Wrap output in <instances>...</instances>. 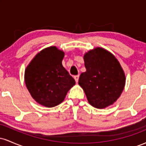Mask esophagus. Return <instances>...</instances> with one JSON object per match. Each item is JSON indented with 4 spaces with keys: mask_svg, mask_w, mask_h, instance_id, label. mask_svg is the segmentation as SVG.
I'll return each mask as SVG.
<instances>
[{
    "mask_svg": "<svg viewBox=\"0 0 146 146\" xmlns=\"http://www.w3.org/2000/svg\"><path fill=\"white\" fill-rule=\"evenodd\" d=\"M74 79L76 82V83L78 82V80H79V75H75L74 76Z\"/></svg>",
    "mask_w": 146,
    "mask_h": 146,
    "instance_id": "esophagus-1",
    "label": "esophagus"
}]
</instances>
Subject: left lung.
Returning a JSON list of instances; mask_svg holds the SVG:
<instances>
[{"label":"left lung","instance_id":"1","mask_svg":"<svg viewBox=\"0 0 146 146\" xmlns=\"http://www.w3.org/2000/svg\"><path fill=\"white\" fill-rule=\"evenodd\" d=\"M84 60L86 71L81 73L78 83L89 104L97 108L113 104L121 95L125 82L118 60L110 52L100 47L86 53Z\"/></svg>","mask_w":146,"mask_h":146}]
</instances>
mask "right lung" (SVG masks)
Here are the masks:
<instances>
[{
  "mask_svg": "<svg viewBox=\"0 0 146 146\" xmlns=\"http://www.w3.org/2000/svg\"><path fill=\"white\" fill-rule=\"evenodd\" d=\"M64 56L56 46L48 47L38 53L25 70V84L30 94L48 108L62 103L75 84L62 64Z\"/></svg>",
  "mask_w": 146,
  "mask_h": 146,
  "instance_id": "add662e5",
  "label": "right lung"
}]
</instances>
